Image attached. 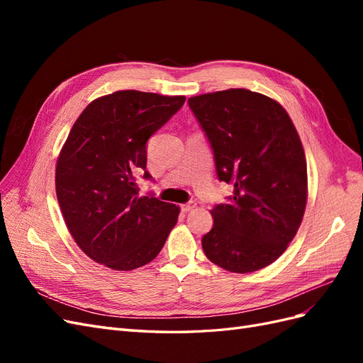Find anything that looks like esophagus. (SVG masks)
<instances>
[{"mask_svg":"<svg viewBox=\"0 0 363 363\" xmlns=\"http://www.w3.org/2000/svg\"><path fill=\"white\" fill-rule=\"evenodd\" d=\"M194 207H195V203H192V201H189V203H184V204H182V206H180L182 212H189V211H192Z\"/></svg>","mask_w":363,"mask_h":363,"instance_id":"1","label":"esophagus"}]
</instances>
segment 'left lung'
Masks as SVG:
<instances>
[{"label":"left lung","instance_id":"obj_1","mask_svg":"<svg viewBox=\"0 0 363 363\" xmlns=\"http://www.w3.org/2000/svg\"><path fill=\"white\" fill-rule=\"evenodd\" d=\"M188 104L211 144L219 182L235 186L227 203L212 208L204 255L232 272L265 268L288 248L304 215L298 133L277 101L248 89L192 96Z\"/></svg>","mask_w":363,"mask_h":363}]
</instances>
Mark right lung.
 <instances>
[{
	"label": "right lung",
	"instance_id": "right-lung-1",
	"mask_svg": "<svg viewBox=\"0 0 363 363\" xmlns=\"http://www.w3.org/2000/svg\"><path fill=\"white\" fill-rule=\"evenodd\" d=\"M184 96L118 91L87 104L72 125L56 168L65 223L92 260L118 271L147 265L164 245L180 208L139 196L147 142L177 113Z\"/></svg>",
	"mask_w": 363,
	"mask_h": 363
}]
</instances>
